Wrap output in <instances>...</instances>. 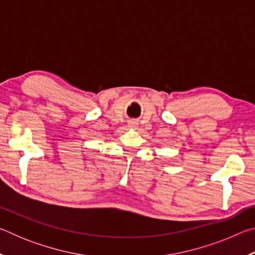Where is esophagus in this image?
Segmentation results:
<instances>
[{
	"label": "esophagus",
	"mask_w": 255,
	"mask_h": 255,
	"mask_svg": "<svg viewBox=\"0 0 255 255\" xmlns=\"http://www.w3.org/2000/svg\"><path fill=\"white\" fill-rule=\"evenodd\" d=\"M128 126L130 128H137V123L136 122H129Z\"/></svg>",
	"instance_id": "esophagus-1"
}]
</instances>
